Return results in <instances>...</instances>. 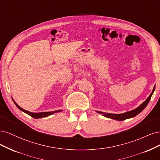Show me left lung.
<instances>
[{"mask_svg": "<svg viewBox=\"0 0 160 160\" xmlns=\"http://www.w3.org/2000/svg\"><path fill=\"white\" fill-rule=\"evenodd\" d=\"M155 88L156 86L153 87V91L151 93V94L149 96V97L146 99V100L143 102L142 104L138 107L137 108H136L135 110L130 111V112H127L126 113H123V114H108V113H104V112H99V111H96L98 113H99V114H102L103 116L108 118H111V119H114V120H124L126 119H128V118H131L134 117L136 116H137L138 114H140V113L145 108L148 104L149 103V100L151 99V97L153 93L154 90H155Z\"/></svg>", "mask_w": 160, "mask_h": 160, "instance_id": "1", "label": "left lung"}]
</instances>
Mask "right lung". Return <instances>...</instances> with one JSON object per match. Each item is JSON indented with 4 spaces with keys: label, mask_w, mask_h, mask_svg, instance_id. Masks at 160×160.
Listing matches in <instances>:
<instances>
[{
    "label": "right lung",
    "mask_w": 160,
    "mask_h": 160,
    "mask_svg": "<svg viewBox=\"0 0 160 160\" xmlns=\"http://www.w3.org/2000/svg\"><path fill=\"white\" fill-rule=\"evenodd\" d=\"M13 102H14L15 105H16V106L18 107V108H19V109H20V110L24 112H25L26 114H28L29 116H30L31 117H32V118H36V119H38V118H44V117L48 116H50V115H51V114H54V113L59 112H61V111H62V110H56V111H54V112H40V113H32V112H28V111H27V110H25L22 109V108H20L14 100H13Z\"/></svg>",
    "instance_id": "obj_1"
}]
</instances>
